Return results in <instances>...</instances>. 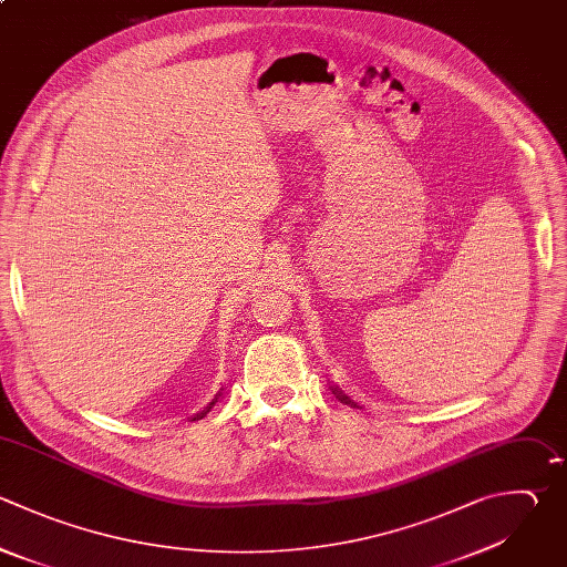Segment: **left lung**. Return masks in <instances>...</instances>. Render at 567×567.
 I'll return each instance as SVG.
<instances>
[{
    "instance_id": "obj_1",
    "label": "left lung",
    "mask_w": 567,
    "mask_h": 567,
    "mask_svg": "<svg viewBox=\"0 0 567 567\" xmlns=\"http://www.w3.org/2000/svg\"><path fill=\"white\" fill-rule=\"evenodd\" d=\"M332 390H334V394H337V392H339V396H341V399H343V401H346V399H348V396H343V392H341V390H339V388H332Z\"/></svg>"
}]
</instances>
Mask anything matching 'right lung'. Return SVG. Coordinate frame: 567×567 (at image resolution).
I'll return each instance as SVG.
<instances>
[{
    "label": "right lung",
    "instance_id": "add662e5",
    "mask_svg": "<svg viewBox=\"0 0 567 567\" xmlns=\"http://www.w3.org/2000/svg\"><path fill=\"white\" fill-rule=\"evenodd\" d=\"M221 390H224V388H217V390H215V394L210 396V401H208V403H204V405H202L197 412L188 414V421H199V419H204V416H206V414L213 410V405L219 401V396H221Z\"/></svg>",
    "mask_w": 567,
    "mask_h": 567
}]
</instances>
